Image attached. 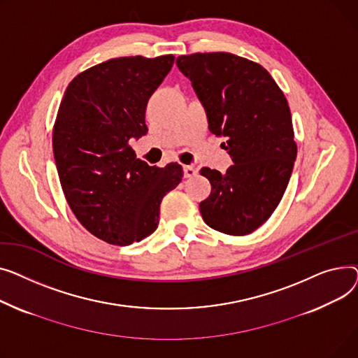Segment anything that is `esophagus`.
<instances>
[{
  "instance_id": "esophagus-1",
  "label": "esophagus",
  "mask_w": 358,
  "mask_h": 358,
  "mask_svg": "<svg viewBox=\"0 0 358 358\" xmlns=\"http://www.w3.org/2000/svg\"><path fill=\"white\" fill-rule=\"evenodd\" d=\"M183 176L185 178H194L196 176V169L192 166H183Z\"/></svg>"
}]
</instances>
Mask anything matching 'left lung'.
<instances>
[{"mask_svg":"<svg viewBox=\"0 0 358 358\" xmlns=\"http://www.w3.org/2000/svg\"><path fill=\"white\" fill-rule=\"evenodd\" d=\"M176 65L234 162L224 175L201 169L213 186L199 203L202 218L224 234L253 233L279 205L296 159L287 101L263 66L233 53L179 56Z\"/></svg>","mask_w":358,"mask_h":358,"instance_id":"obj_1","label":"left lung"}]
</instances>
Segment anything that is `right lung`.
Wrapping results in <instances>:
<instances>
[{"label":"right lung","mask_w":358,"mask_h":358,"mask_svg":"<svg viewBox=\"0 0 358 358\" xmlns=\"http://www.w3.org/2000/svg\"><path fill=\"white\" fill-rule=\"evenodd\" d=\"M175 62L173 55L117 57L79 73L60 102L53 156L63 194L91 234L130 245L153 234L160 202L182 178V166H149L131 140L147 134V102Z\"/></svg>","instance_id":"obj_1"}]
</instances>
